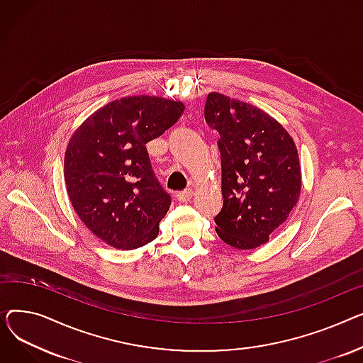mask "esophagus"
<instances>
[{"label":"esophagus","instance_id":"1","mask_svg":"<svg viewBox=\"0 0 363 363\" xmlns=\"http://www.w3.org/2000/svg\"><path fill=\"white\" fill-rule=\"evenodd\" d=\"M191 196H194V190L191 189H186V190L180 191V194H177V199L180 202H189L191 199Z\"/></svg>","mask_w":363,"mask_h":363}]
</instances>
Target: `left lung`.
Returning a JSON list of instances; mask_svg holds the SVG:
<instances>
[{
    "mask_svg": "<svg viewBox=\"0 0 363 363\" xmlns=\"http://www.w3.org/2000/svg\"><path fill=\"white\" fill-rule=\"evenodd\" d=\"M205 118L220 133L224 203L216 231L228 246L253 250L269 242L299 202L296 143L264 110L218 92L208 95Z\"/></svg>",
    "mask_w": 363,
    "mask_h": 363,
    "instance_id": "obj_1",
    "label": "left lung"
}]
</instances>
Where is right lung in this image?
<instances>
[{"label":"right lung","instance_id":"right-lung-1","mask_svg":"<svg viewBox=\"0 0 363 363\" xmlns=\"http://www.w3.org/2000/svg\"><path fill=\"white\" fill-rule=\"evenodd\" d=\"M184 108L161 96H125L96 110L72 135L64 154L69 201L104 243L132 250L158 236L172 201L152 173L146 143Z\"/></svg>","mask_w":363,"mask_h":363}]
</instances>
